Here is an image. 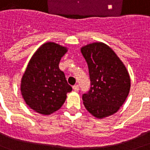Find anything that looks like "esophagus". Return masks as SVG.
<instances>
[{"instance_id":"esophagus-1","label":"esophagus","mask_w":150,"mask_h":150,"mask_svg":"<svg viewBox=\"0 0 150 150\" xmlns=\"http://www.w3.org/2000/svg\"><path fill=\"white\" fill-rule=\"evenodd\" d=\"M72 88H73V89L75 90V91H78V90L79 89V86L78 84H76V85H75V86H73Z\"/></svg>"}]
</instances>
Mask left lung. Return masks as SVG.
<instances>
[{"instance_id": "1", "label": "left lung", "mask_w": 150, "mask_h": 150, "mask_svg": "<svg viewBox=\"0 0 150 150\" xmlns=\"http://www.w3.org/2000/svg\"><path fill=\"white\" fill-rule=\"evenodd\" d=\"M91 87L82 95L85 107L97 118L116 113L125 101L131 86L125 66L111 48L103 43L82 47Z\"/></svg>"}]
</instances>
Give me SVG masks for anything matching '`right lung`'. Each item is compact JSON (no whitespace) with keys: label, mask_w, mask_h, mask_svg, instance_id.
<instances>
[{"label":"right lung","mask_w":150,"mask_h":150,"mask_svg":"<svg viewBox=\"0 0 150 150\" xmlns=\"http://www.w3.org/2000/svg\"><path fill=\"white\" fill-rule=\"evenodd\" d=\"M66 52L67 48L57 43H44L32 57L22 76V97L39 114L48 115L57 111L64 104L67 93L72 90L59 68Z\"/></svg>","instance_id":"obj_1"}]
</instances>
